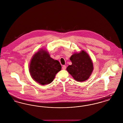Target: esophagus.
I'll list each match as a JSON object with an SVG mask.
<instances>
[{
	"label": "esophagus",
	"mask_w": 123,
	"mask_h": 123,
	"mask_svg": "<svg viewBox=\"0 0 123 123\" xmlns=\"http://www.w3.org/2000/svg\"><path fill=\"white\" fill-rule=\"evenodd\" d=\"M66 66H65V65H63V67H62V69L63 70H65L66 69Z\"/></svg>",
	"instance_id": "1"
}]
</instances>
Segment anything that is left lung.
Returning <instances> with one entry per match:
<instances>
[{"label":"left lung","mask_w":123,"mask_h":123,"mask_svg":"<svg viewBox=\"0 0 123 123\" xmlns=\"http://www.w3.org/2000/svg\"><path fill=\"white\" fill-rule=\"evenodd\" d=\"M70 60L72 64L67 67L66 70L77 81L87 80L93 70V63L88 53L84 51L74 53Z\"/></svg>","instance_id":"obj_1"}]
</instances>
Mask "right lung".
I'll return each instance as SVG.
<instances>
[{
  "instance_id": "add662e5",
  "label": "right lung",
  "mask_w": 123,
  "mask_h": 123,
  "mask_svg": "<svg viewBox=\"0 0 123 123\" xmlns=\"http://www.w3.org/2000/svg\"><path fill=\"white\" fill-rule=\"evenodd\" d=\"M61 70L59 61L51 58L49 53L42 49L34 55L29 65V72L33 79L43 85L53 82Z\"/></svg>"
}]
</instances>
